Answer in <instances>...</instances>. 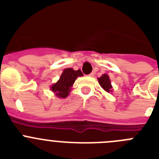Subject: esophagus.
Instances as JSON below:
<instances>
[{"mask_svg": "<svg viewBox=\"0 0 159 159\" xmlns=\"http://www.w3.org/2000/svg\"><path fill=\"white\" fill-rule=\"evenodd\" d=\"M88 75H89V76H93V75H94V72H91Z\"/></svg>", "mask_w": 159, "mask_h": 159, "instance_id": "esophagus-1", "label": "esophagus"}]
</instances>
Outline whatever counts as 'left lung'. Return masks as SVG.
Masks as SVG:
<instances>
[{"label":"left lung","mask_w":159,"mask_h":159,"mask_svg":"<svg viewBox=\"0 0 159 159\" xmlns=\"http://www.w3.org/2000/svg\"><path fill=\"white\" fill-rule=\"evenodd\" d=\"M98 80H99V84L101 86V88L104 90V91H106L108 93H110V92H112V87L111 84L110 79H109V76L107 75H106V74L102 75L100 78H98Z\"/></svg>","instance_id":"left-lung-1"}]
</instances>
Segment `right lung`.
<instances>
[{"label": "right lung", "instance_id": "right-lung-1", "mask_svg": "<svg viewBox=\"0 0 159 159\" xmlns=\"http://www.w3.org/2000/svg\"><path fill=\"white\" fill-rule=\"evenodd\" d=\"M80 70L74 71L72 68H66L63 71L58 82L52 86L51 89L59 98H66L68 95L71 88L78 76H82Z\"/></svg>", "mask_w": 159, "mask_h": 159}]
</instances>
